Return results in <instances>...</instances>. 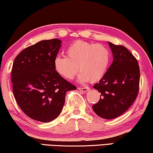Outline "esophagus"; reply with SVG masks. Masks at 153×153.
<instances>
[{"label":"esophagus","mask_w":153,"mask_h":153,"mask_svg":"<svg viewBox=\"0 0 153 153\" xmlns=\"http://www.w3.org/2000/svg\"><path fill=\"white\" fill-rule=\"evenodd\" d=\"M78 89H79L80 91H82V92H83V93H85V92H87L90 88H89L88 87H84V88H81V87H79V88H78Z\"/></svg>","instance_id":"1"}]
</instances>
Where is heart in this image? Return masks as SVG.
I'll return each instance as SVG.
<instances>
[{
    "label": "heart",
    "instance_id": "heart-1",
    "mask_svg": "<svg viewBox=\"0 0 153 153\" xmlns=\"http://www.w3.org/2000/svg\"><path fill=\"white\" fill-rule=\"evenodd\" d=\"M67 56H58L53 61L54 70L67 79H73L79 69V82H93L103 78L108 70L111 53L108 48L100 44L79 40L69 46ZM79 68H78V67Z\"/></svg>",
    "mask_w": 153,
    "mask_h": 153
}]
</instances>
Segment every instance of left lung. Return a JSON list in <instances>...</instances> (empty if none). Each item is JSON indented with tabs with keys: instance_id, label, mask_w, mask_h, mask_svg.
I'll use <instances>...</instances> for the list:
<instances>
[{
	"instance_id": "1",
	"label": "left lung",
	"mask_w": 153,
	"mask_h": 153,
	"mask_svg": "<svg viewBox=\"0 0 153 153\" xmlns=\"http://www.w3.org/2000/svg\"><path fill=\"white\" fill-rule=\"evenodd\" d=\"M108 43L114 60L103 78L93 85L100 93V99L93 109L98 116L109 120L122 115L134 102L140 70L137 59L126 47Z\"/></svg>"
}]
</instances>
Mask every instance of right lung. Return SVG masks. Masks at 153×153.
Instances as JSON below:
<instances>
[{
    "mask_svg": "<svg viewBox=\"0 0 153 153\" xmlns=\"http://www.w3.org/2000/svg\"><path fill=\"white\" fill-rule=\"evenodd\" d=\"M61 43L58 39L39 42L23 50L12 65L11 81L18 105L28 117L42 123L57 118L67 92L76 89L54 70Z\"/></svg>",
    "mask_w": 153,
    "mask_h": 153,
    "instance_id": "right-lung-1",
    "label": "right lung"
}]
</instances>
